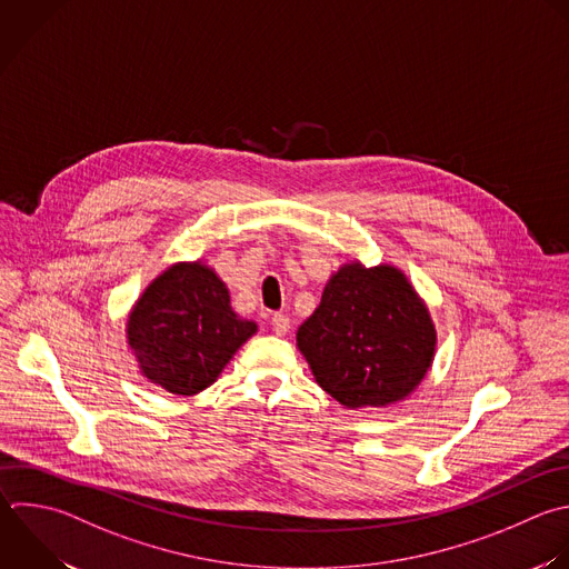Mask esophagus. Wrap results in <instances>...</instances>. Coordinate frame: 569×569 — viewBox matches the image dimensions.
Wrapping results in <instances>:
<instances>
[{"label":"esophagus","instance_id":"34e87169","mask_svg":"<svg viewBox=\"0 0 569 569\" xmlns=\"http://www.w3.org/2000/svg\"><path fill=\"white\" fill-rule=\"evenodd\" d=\"M271 329H273L278 336H284V333L291 329V322H289V318H287L284 313H276V316L271 318Z\"/></svg>","mask_w":569,"mask_h":569}]
</instances>
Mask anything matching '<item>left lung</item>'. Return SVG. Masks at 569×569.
<instances>
[{
	"label": "left lung",
	"mask_w": 569,
	"mask_h": 569,
	"mask_svg": "<svg viewBox=\"0 0 569 569\" xmlns=\"http://www.w3.org/2000/svg\"><path fill=\"white\" fill-rule=\"evenodd\" d=\"M296 340L316 382L349 409L407 398L436 353V329L425 302L405 273L389 264L340 267Z\"/></svg>",
	"instance_id": "1"
}]
</instances>
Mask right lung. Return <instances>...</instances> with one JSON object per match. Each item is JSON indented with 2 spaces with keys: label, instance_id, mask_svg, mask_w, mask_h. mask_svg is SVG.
Wrapping results in <instances>:
<instances>
[{
  "label": "right lung",
  "instance_id": "add662e5",
  "mask_svg": "<svg viewBox=\"0 0 569 569\" xmlns=\"http://www.w3.org/2000/svg\"><path fill=\"white\" fill-rule=\"evenodd\" d=\"M256 331L253 320L231 309L227 284L200 260L178 262L160 273L127 322L142 376L178 396L213 385Z\"/></svg>",
  "mask_w": 569,
  "mask_h": 569
}]
</instances>
